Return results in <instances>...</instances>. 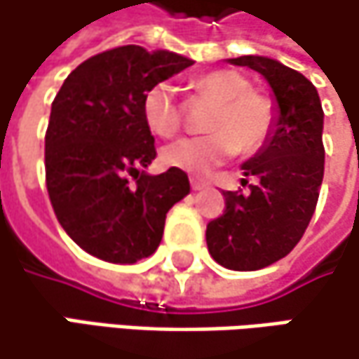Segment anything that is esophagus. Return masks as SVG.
Segmentation results:
<instances>
[{
  "label": "esophagus",
  "instance_id": "1",
  "mask_svg": "<svg viewBox=\"0 0 359 359\" xmlns=\"http://www.w3.org/2000/svg\"><path fill=\"white\" fill-rule=\"evenodd\" d=\"M189 180H191V189H193V191H201V189H205V187L210 184L208 180L199 179V177H191Z\"/></svg>",
  "mask_w": 359,
  "mask_h": 359
}]
</instances>
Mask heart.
I'll use <instances>...</instances> for the list:
<instances>
[{
    "instance_id": "obj_1",
    "label": "heart",
    "mask_w": 359,
    "mask_h": 359,
    "mask_svg": "<svg viewBox=\"0 0 359 359\" xmlns=\"http://www.w3.org/2000/svg\"><path fill=\"white\" fill-rule=\"evenodd\" d=\"M191 90L213 102L205 116V135L182 137L162 149L164 164L191 175H208L234 154L252 156L276 131L277 102L252 88L250 80L236 69H215L191 82ZM147 127L162 137L177 135L182 127V107L175 88L151 86L144 96Z\"/></svg>"
}]
</instances>
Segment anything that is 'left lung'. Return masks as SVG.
<instances>
[{
  "label": "left lung",
  "mask_w": 359,
  "mask_h": 359,
  "mask_svg": "<svg viewBox=\"0 0 359 359\" xmlns=\"http://www.w3.org/2000/svg\"><path fill=\"white\" fill-rule=\"evenodd\" d=\"M230 63L246 65L269 82L279 118L269 144L243 166L245 177L259 182L248 184L246 195L224 193V213L208 224L205 241L222 267L257 271L283 259L309 228L325 175V113L316 88L300 72L257 55Z\"/></svg>",
  "instance_id": "left-lung-1"
}]
</instances>
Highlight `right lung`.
Masks as SVG:
<instances>
[{
  "instance_id": "obj_1",
  "label": "right lung",
  "mask_w": 359,
  "mask_h": 359,
  "mask_svg": "<svg viewBox=\"0 0 359 359\" xmlns=\"http://www.w3.org/2000/svg\"><path fill=\"white\" fill-rule=\"evenodd\" d=\"M189 65L168 50L114 47L80 63L57 92L45 133L47 191L63 230L92 257H149L168 210L191 191L179 168L144 172L156 158L144 96Z\"/></svg>"
}]
</instances>
